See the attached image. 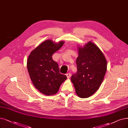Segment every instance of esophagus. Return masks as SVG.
I'll return each mask as SVG.
<instances>
[{
	"label": "esophagus",
	"instance_id": "34e87169",
	"mask_svg": "<svg viewBox=\"0 0 128 128\" xmlns=\"http://www.w3.org/2000/svg\"><path fill=\"white\" fill-rule=\"evenodd\" d=\"M66 76H67V78H70V76H71V74L70 73H67V74H66Z\"/></svg>",
	"mask_w": 128,
	"mask_h": 128
}]
</instances>
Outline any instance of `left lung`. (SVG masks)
Returning a JSON list of instances; mask_svg holds the SVG:
<instances>
[{
  "label": "left lung",
  "instance_id": "8db88e82",
  "mask_svg": "<svg viewBox=\"0 0 128 128\" xmlns=\"http://www.w3.org/2000/svg\"><path fill=\"white\" fill-rule=\"evenodd\" d=\"M78 50L77 72L72 75L71 80L77 95L88 98L99 88L106 72V60L100 49L91 42Z\"/></svg>",
  "mask_w": 128,
  "mask_h": 128
}]
</instances>
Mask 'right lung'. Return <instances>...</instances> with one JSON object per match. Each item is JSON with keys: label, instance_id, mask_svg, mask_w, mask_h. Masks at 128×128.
<instances>
[{"label": "right lung", "instance_id": "1", "mask_svg": "<svg viewBox=\"0 0 128 128\" xmlns=\"http://www.w3.org/2000/svg\"><path fill=\"white\" fill-rule=\"evenodd\" d=\"M64 44V42L56 44L52 40H46L32 51L28 57L27 66L30 78L35 88L45 95L56 94L67 79V76L59 72L58 64L52 58V55Z\"/></svg>", "mask_w": 128, "mask_h": 128}]
</instances>
